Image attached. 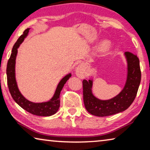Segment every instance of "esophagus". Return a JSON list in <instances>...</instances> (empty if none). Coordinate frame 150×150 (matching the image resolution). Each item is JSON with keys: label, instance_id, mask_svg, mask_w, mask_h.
Returning a JSON list of instances; mask_svg holds the SVG:
<instances>
[{"label": "esophagus", "instance_id": "1", "mask_svg": "<svg viewBox=\"0 0 150 150\" xmlns=\"http://www.w3.org/2000/svg\"><path fill=\"white\" fill-rule=\"evenodd\" d=\"M75 74L79 78L84 79L87 75V72H86V66L84 64H80L78 65L75 69Z\"/></svg>", "mask_w": 150, "mask_h": 150}]
</instances>
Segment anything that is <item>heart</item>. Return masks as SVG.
<instances>
[{"label": "heart", "instance_id": "obj_1", "mask_svg": "<svg viewBox=\"0 0 150 150\" xmlns=\"http://www.w3.org/2000/svg\"><path fill=\"white\" fill-rule=\"evenodd\" d=\"M111 42L108 40H103L98 45L97 51L101 54H105L109 52L111 48Z\"/></svg>", "mask_w": 150, "mask_h": 150}]
</instances>
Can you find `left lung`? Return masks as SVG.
I'll use <instances>...</instances> for the list:
<instances>
[{
  "mask_svg": "<svg viewBox=\"0 0 150 150\" xmlns=\"http://www.w3.org/2000/svg\"><path fill=\"white\" fill-rule=\"evenodd\" d=\"M127 63V77L124 87L115 97L100 100L93 93V79L83 81V101L85 108L90 114L96 116H107L126 110L136 98L141 81L139 60L137 55L130 52L124 54Z\"/></svg>",
  "mask_w": 150,
  "mask_h": 150,
  "instance_id": "1",
  "label": "left lung"
}]
</instances>
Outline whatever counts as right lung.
I'll return each instance as SVG.
<instances>
[{
	"label": "right lung",
	"mask_w": 150,
	"mask_h": 150,
	"mask_svg": "<svg viewBox=\"0 0 150 150\" xmlns=\"http://www.w3.org/2000/svg\"><path fill=\"white\" fill-rule=\"evenodd\" d=\"M30 29V28H27L24 30L23 34L20 35L12 48V54L8 59V63H7V83H8L9 91L12 98L20 107L32 115L40 116H50L56 113L59 109L60 106V93L66 82L71 77V74L69 73L62 79V80L58 83L54 96L50 100L46 101V102L33 103L27 100L22 95L18 87L16 79V73H15V65H16L18 49L20 47V44L23 42L24 39L27 37V35H28Z\"/></svg>",
	"instance_id": "add662e5"
}]
</instances>
